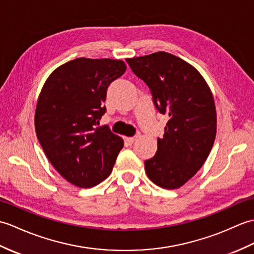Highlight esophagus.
<instances>
[{
  "label": "esophagus",
  "instance_id": "esophagus-1",
  "mask_svg": "<svg viewBox=\"0 0 254 254\" xmlns=\"http://www.w3.org/2000/svg\"><path fill=\"white\" fill-rule=\"evenodd\" d=\"M138 139V137H131V138H126V142L128 143V144H132L134 141H136V140Z\"/></svg>",
  "mask_w": 254,
  "mask_h": 254
}]
</instances>
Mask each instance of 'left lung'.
I'll return each mask as SVG.
<instances>
[{"label":"left lung","mask_w":254,"mask_h":254,"mask_svg":"<svg viewBox=\"0 0 254 254\" xmlns=\"http://www.w3.org/2000/svg\"><path fill=\"white\" fill-rule=\"evenodd\" d=\"M134 75L148 84L154 104L168 120L157 151L145 161L152 183L177 189L204 164L216 137V109L210 87L198 69L171 53L127 59Z\"/></svg>","instance_id":"left-lung-1"}]
</instances>
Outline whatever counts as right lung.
Returning <instances> with one entry per match:
<instances>
[{"instance_id":"add662e5","label":"right lung","mask_w":254,"mask_h":254,"mask_svg":"<svg viewBox=\"0 0 254 254\" xmlns=\"http://www.w3.org/2000/svg\"><path fill=\"white\" fill-rule=\"evenodd\" d=\"M121 60L79 58L44 82L35 128L48 160L67 182L91 188L109 177L124 140L100 126L110 83L126 71Z\"/></svg>"}]
</instances>
